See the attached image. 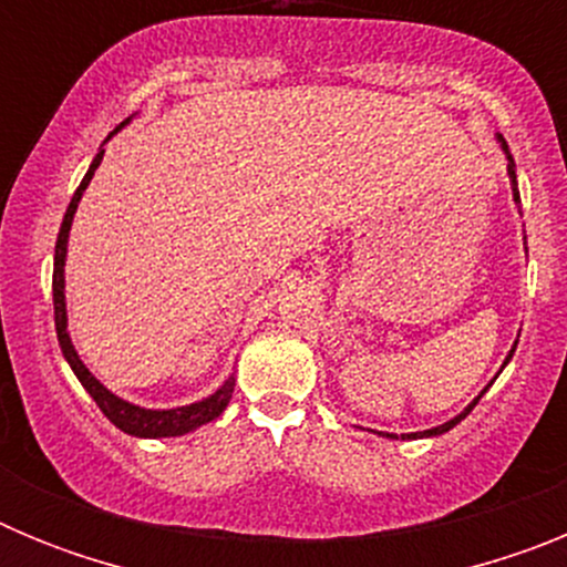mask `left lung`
Here are the masks:
<instances>
[{"label":"left lung","instance_id":"8db88e82","mask_svg":"<svg viewBox=\"0 0 567 567\" xmlns=\"http://www.w3.org/2000/svg\"><path fill=\"white\" fill-rule=\"evenodd\" d=\"M499 138V144H503V150H505V158H508V178H511V193H514V202L519 204V189H517V164H514V158H511V153H508V144H505V138L503 135H497ZM514 349H517V343L511 346V352H508V358H505V363H508L511 358H514ZM505 363H503V369H505ZM485 394V389L483 392L477 394V398H474V403H468V409H465V412H460L457 417L454 420H449V423H443V425H437V429H425V432H414V434H403V437H412V440H417V437H437V434H445L449 432V429H454V425L460 423V420H465L468 417V412L471 409H474V405L480 403V398H483ZM383 434V432H380ZM383 437H394V434H383Z\"/></svg>","mask_w":567,"mask_h":567}]
</instances>
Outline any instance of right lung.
Segmentation results:
<instances>
[{"instance_id":"add662e5","label":"right lung","mask_w":567,"mask_h":567,"mask_svg":"<svg viewBox=\"0 0 567 567\" xmlns=\"http://www.w3.org/2000/svg\"><path fill=\"white\" fill-rule=\"evenodd\" d=\"M130 122V118H127ZM127 122H122L113 133L107 135V142L113 138L118 130L124 127ZM104 150H99L93 164H90L87 175L82 178L79 189L70 198V207L64 213L62 229H59L56 238V258H53V315H56V334H59V346H62L64 360L70 363L73 374L79 378V383L87 389V394L96 400V405L104 412V417L115 425V429H122L124 434H133V437H182V434L195 432L198 425L209 423V420L221 417V412L227 409L229 398H233L235 389V378L224 380V385L209 398L198 400V403L189 405H178V409H142V405L127 403L118 394H113L110 389H104L93 374H90L87 365L82 363L79 352L73 349V340L68 334V309H64V258H68V238H70V224H73V215H76L79 202H82V193L87 189L90 178L96 173V167L102 164Z\"/></svg>"}]
</instances>
